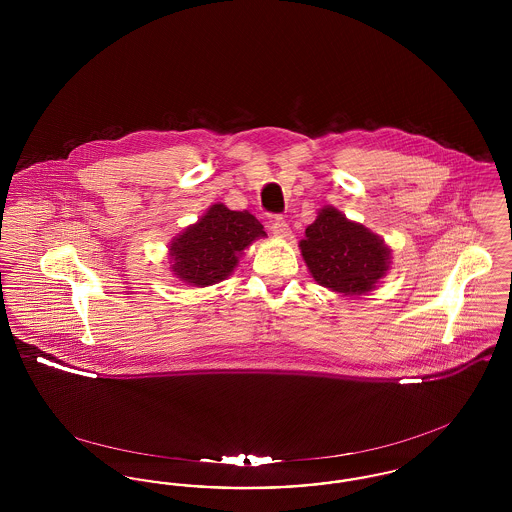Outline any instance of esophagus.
Segmentation results:
<instances>
[{"instance_id":"obj_1","label":"esophagus","mask_w":512,"mask_h":512,"mask_svg":"<svg viewBox=\"0 0 512 512\" xmlns=\"http://www.w3.org/2000/svg\"><path fill=\"white\" fill-rule=\"evenodd\" d=\"M270 230H272V234L276 236V238H288L290 236V224H288V220L284 219V217H274L272 222H270Z\"/></svg>"}]
</instances>
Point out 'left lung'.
Listing matches in <instances>:
<instances>
[{
  "label": "left lung",
  "mask_w": 512,
  "mask_h": 512,
  "mask_svg": "<svg viewBox=\"0 0 512 512\" xmlns=\"http://www.w3.org/2000/svg\"><path fill=\"white\" fill-rule=\"evenodd\" d=\"M299 247L318 284L345 295L370 292L390 267L384 240L332 207L307 226Z\"/></svg>",
  "instance_id": "left-lung-1"
}]
</instances>
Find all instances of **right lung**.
Wrapping results in <instances>:
<instances>
[{
  "instance_id": "add662e5",
  "label": "right lung",
  "mask_w": 512,
  "mask_h": 512,
  "mask_svg": "<svg viewBox=\"0 0 512 512\" xmlns=\"http://www.w3.org/2000/svg\"><path fill=\"white\" fill-rule=\"evenodd\" d=\"M259 236L265 230L253 215L217 203L172 242V270L197 288L217 284L230 276L242 251Z\"/></svg>"
}]
</instances>
